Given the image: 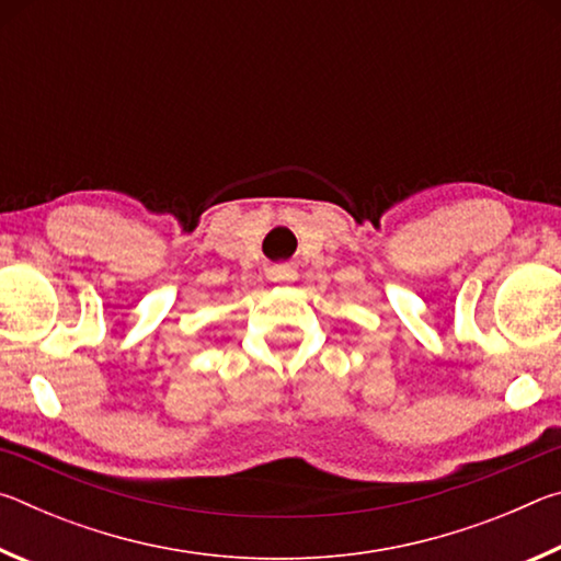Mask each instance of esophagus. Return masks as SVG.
<instances>
[{"label":"esophagus","mask_w":561,"mask_h":561,"mask_svg":"<svg viewBox=\"0 0 561 561\" xmlns=\"http://www.w3.org/2000/svg\"><path fill=\"white\" fill-rule=\"evenodd\" d=\"M299 272L294 264H274V267H270V279L277 282V284H291L297 282Z\"/></svg>","instance_id":"obj_1"}]
</instances>
